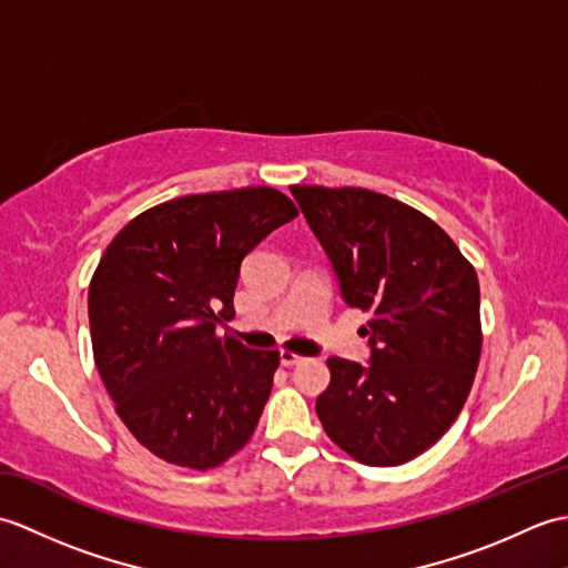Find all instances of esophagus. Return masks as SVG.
Returning <instances> with one entry per match:
<instances>
[{
    "label": "esophagus",
    "mask_w": 568,
    "mask_h": 568,
    "mask_svg": "<svg viewBox=\"0 0 568 568\" xmlns=\"http://www.w3.org/2000/svg\"><path fill=\"white\" fill-rule=\"evenodd\" d=\"M303 361H307L305 356H300V354H295V352H281V364L283 366H297V364H303Z\"/></svg>",
    "instance_id": "34e87169"
}]
</instances>
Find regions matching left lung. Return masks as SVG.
<instances>
[{
    "label": "left lung",
    "instance_id": "1",
    "mask_svg": "<svg viewBox=\"0 0 568 568\" xmlns=\"http://www.w3.org/2000/svg\"><path fill=\"white\" fill-rule=\"evenodd\" d=\"M348 307L368 312L371 364L327 358L329 439L366 466H400L454 425L480 358V291L429 216L364 187L293 185Z\"/></svg>",
    "mask_w": 568,
    "mask_h": 568
}]
</instances>
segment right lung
<instances>
[{
  "instance_id": "right-lung-1",
  "label": "right lung",
  "mask_w": 568,
  "mask_h": 568,
  "mask_svg": "<svg viewBox=\"0 0 568 568\" xmlns=\"http://www.w3.org/2000/svg\"><path fill=\"white\" fill-rule=\"evenodd\" d=\"M295 216L263 185L185 195L134 216L100 258L94 364L126 429L163 462L214 468L256 429L281 356L216 324L234 317L241 261Z\"/></svg>"
}]
</instances>
